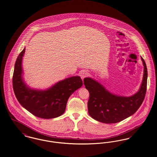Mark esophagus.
Returning a JSON list of instances; mask_svg holds the SVG:
<instances>
[{
  "label": "esophagus",
  "instance_id": "esophagus-1",
  "mask_svg": "<svg viewBox=\"0 0 157 157\" xmlns=\"http://www.w3.org/2000/svg\"><path fill=\"white\" fill-rule=\"evenodd\" d=\"M88 75V72L86 70H82L80 72V76L81 77V78L83 79L84 78H85L86 77H87Z\"/></svg>",
  "mask_w": 157,
  "mask_h": 157
}]
</instances>
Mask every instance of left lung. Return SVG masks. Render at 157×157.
Here are the masks:
<instances>
[{"label": "left lung", "instance_id": "8db88e82", "mask_svg": "<svg viewBox=\"0 0 157 157\" xmlns=\"http://www.w3.org/2000/svg\"><path fill=\"white\" fill-rule=\"evenodd\" d=\"M144 75L139 90L131 96L115 94L101 83L91 78H84L86 89L89 91L88 112L92 118L104 124H115L133 115L142 103L147 91L148 72L144 59Z\"/></svg>", "mask_w": 157, "mask_h": 157}]
</instances>
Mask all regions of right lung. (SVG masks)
<instances>
[{
    "label": "right lung",
    "mask_w": 157,
    "mask_h": 157,
    "mask_svg": "<svg viewBox=\"0 0 157 157\" xmlns=\"http://www.w3.org/2000/svg\"><path fill=\"white\" fill-rule=\"evenodd\" d=\"M25 52L24 48L19 54L13 75V88L18 101L28 112L40 118L52 119L62 115L70 96L82 86V80L80 76H72L45 90L31 88L23 77L22 59Z\"/></svg>",
    "instance_id": "right-lung-1"
}]
</instances>
